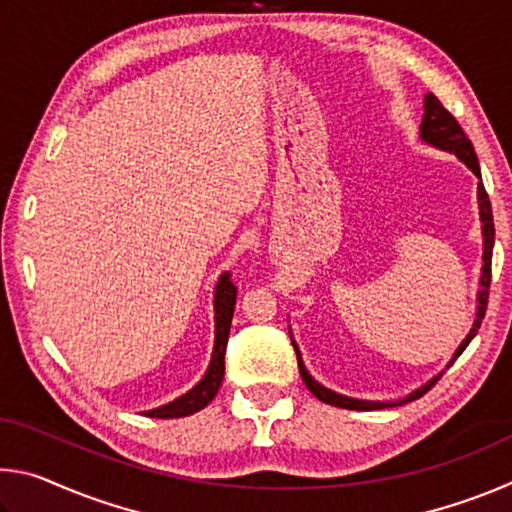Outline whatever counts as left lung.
<instances>
[{
	"mask_svg": "<svg viewBox=\"0 0 512 512\" xmlns=\"http://www.w3.org/2000/svg\"><path fill=\"white\" fill-rule=\"evenodd\" d=\"M420 140L424 144L433 146V149H440V151H447L456 155L458 160H461L467 169H470L476 178H479V185H476V201H479V219H481V235H483V266H481V280H479V291H476V311H474V323L472 329L467 332L465 339L458 345L454 357L449 359L447 368L452 366V363L461 357L463 350L470 345V341L476 336L481 327V320L485 316V305H488V287H490V266H492V246H495V223H492V210H490V198L485 194V187L481 183V167H479V160H476V153H474V146L472 142L467 140V135L463 133V128L458 126V121L449 115V112L443 108V103H440L436 97H433L431 92L424 94V115H422V124H420ZM289 334H291V327H289ZM291 345L296 348V357H298V368H300V375L302 381H305L307 388L311 393H314L320 402L325 404H332V406H339V409H350V411H375V409H388V406H402L411 400H418L424 393L429 391V388L436 384V381L443 377V372H438L436 377H431L427 384H422L420 388H415L406 397H400V400H357V397H350V395H343V393H336L332 388H327L311 377V372L307 370L305 361H302V354L296 339H293L291 334Z\"/></svg>",
	"mask_w": 512,
	"mask_h": 512,
	"instance_id": "obj_1",
	"label": "left lung"
}]
</instances>
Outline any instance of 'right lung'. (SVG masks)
Instances as JSON below:
<instances>
[{
    "label": "right lung",
    "mask_w": 512,
    "mask_h": 512,
    "mask_svg": "<svg viewBox=\"0 0 512 512\" xmlns=\"http://www.w3.org/2000/svg\"><path fill=\"white\" fill-rule=\"evenodd\" d=\"M235 302H237V287L230 282V273H221L219 282L214 287V348L212 359L207 366L203 379L187 391L185 395L176 397L162 406L144 411L149 418H185L196 411L205 409L207 404L214 400V395L219 393L223 372H225V348H228V336L232 325V314H235Z\"/></svg>",
    "instance_id": "obj_1"
}]
</instances>
